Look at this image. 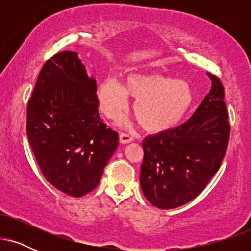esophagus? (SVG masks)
Here are the masks:
<instances>
[{"instance_id":"34e87169","label":"esophagus","mask_w":251,"mask_h":251,"mask_svg":"<svg viewBox=\"0 0 251 251\" xmlns=\"http://www.w3.org/2000/svg\"><path fill=\"white\" fill-rule=\"evenodd\" d=\"M119 139H120V143L127 144V143H131L132 140H133V137H132L131 134L125 133V132H120Z\"/></svg>"}]
</instances>
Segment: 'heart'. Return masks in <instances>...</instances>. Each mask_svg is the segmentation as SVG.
Instances as JSON below:
<instances>
[{
	"mask_svg": "<svg viewBox=\"0 0 251 251\" xmlns=\"http://www.w3.org/2000/svg\"><path fill=\"white\" fill-rule=\"evenodd\" d=\"M134 98L135 119L150 132L175 127L185 117L194 101L188 82L158 73H133L122 85L107 77L99 87L100 105L108 118H117L125 109L127 98Z\"/></svg>",
	"mask_w": 251,
	"mask_h": 251,
	"instance_id": "heart-1",
	"label": "heart"
}]
</instances>
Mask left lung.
I'll return each mask as SVG.
<instances>
[{"instance_id": "left-lung-1", "label": "left lung", "mask_w": 251, "mask_h": 251, "mask_svg": "<svg viewBox=\"0 0 251 251\" xmlns=\"http://www.w3.org/2000/svg\"><path fill=\"white\" fill-rule=\"evenodd\" d=\"M206 74L211 89L194 116L143 142L140 185L146 200L159 209L178 208L197 197L226 152L230 124L223 83L218 76Z\"/></svg>"}]
</instances>
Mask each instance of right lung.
<instances>
[{
    "mask_svg": "<svg viewBox=\"0 0 251 251\" xmlns=\"http://www.w3.org/2000/svg\"><path fill=\"white\" fill-rule=\"evenodd\" d=\"M98 106L97 82L77 53L61 51L45 62L27 105V135L46 179L72 197L97 188L119 144Z\"/></svg>",
    "mask_w": 251,
    "mask_h": 251,
    "instance_id": "1",
    "label": "right lung"
}]
</instances>
